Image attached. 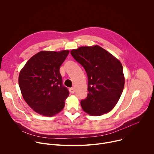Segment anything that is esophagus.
<instances>
[{"label": "esophagus", "instance_id": "obj_1", "mask_svg": "<svg viewBox=\"0 0 154 154\" xmlns=\"http://www.w3.org/2000/svg\"><path fill=\"white\" fill-rule=\"evenodd\" d=\"M69 91H70L71 93L73 94L75 92V88H71L69 89Z\"/></svg>", "mask_w": 154, "mask_h": 154}]
</instances>
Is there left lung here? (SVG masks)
Instances as JSON below:
<instances>
[{"mask_svg": "<svg viewBox=\"0 0 154 154\" xmlns=\"http://www.w3.org/2000/svg\"><path fill=\"white\" fill-rule=\"evenodd\" d=\"M71 54L85 68L88 79L87 97L80 102L83 110L94 116L108 113L118 103L124 89L121 61L97 45L81 46Z\"/></svg>", "mask_w": 154, "mask_h": 154, "instance_id": "1", "label": "left lung"}]
</instances>
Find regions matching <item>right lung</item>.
Masks as SVG:
<instances>
[{"instance_id": "obj_1", "label": "right lung", "mask_w": 154, "mask_h": 154, "mask_svg": "<svg viewBox=\"0 0 154 154\" xmlns=\"http://www.w3.org/2000/svg\"><path fill=\"white\" fill-rule=\"evenodd\" d=\"M69 50L42 51L31 57L19 72V86L29 106L42 116H54L60 113L69 96L62 85L60 68Z\"/></svg>"}]
</instances>
